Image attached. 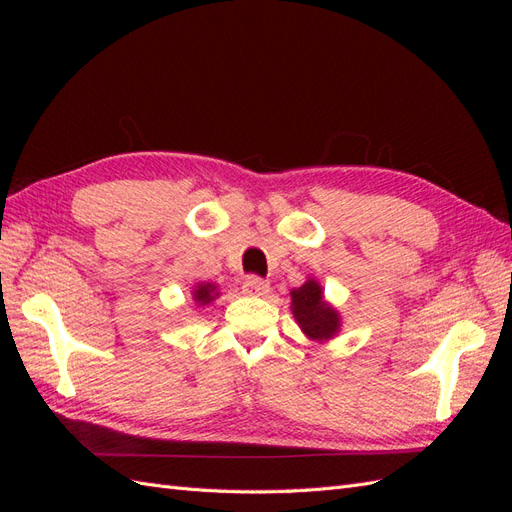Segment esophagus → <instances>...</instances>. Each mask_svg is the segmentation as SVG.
<instances>
[{"label": "esophagus", "instance_id": "obj_1", "mask_svg": "<svg viewBox=\"0 0 512 512\" xmlns=\"http://www.w3.org/2000/svg\"><path fill=\"white\" fill-rule=\"evenodd\" d=\"M269 290H271L269 282L260 280V277H256V275L247 277L245 284H243V292H245V294H250V297H267Z\"/></svg>", "mask_w": 512, "mask_h": 512}]
</instances>
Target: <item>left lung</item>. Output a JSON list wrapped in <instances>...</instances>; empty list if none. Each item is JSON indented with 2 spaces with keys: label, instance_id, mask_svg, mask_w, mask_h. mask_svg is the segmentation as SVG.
Masks as SVG:
<instances>
[{
  "label": "left lung",
  "instance_id": "obj_1",
  "mask_svg": "<svg viewBox=\"0 0 512 512\" xmlns=\"http://www.w3.org/2000/svg\"><path fill=\"white\" fill-rule=\"evenodd\" d=\"M290 312L303 335L312 342L327 344L342 331V316L337 307L324 299V290L316 277H307L303 286L290 290Z\"/></svg>",
  "mask_w": 512,
  "mask_h": 512
}]
</instances>
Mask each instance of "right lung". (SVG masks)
I'll list each match as a JSON object with an SVG mask.
<instances>
[{
	"label": "right lung",
	"mask_w": 512,
	"mask_h": 512,
	"mask_svg": "<svg viewBox=\"0 0 512 512\" xmlns=\"http://www.w3.org/2000/svg\"><path fill=\"white\" fill-rule=\"evenodd\" d=\"M218 297H220V288H218V284H213V282H198L192 288V301L198 307H207L209 303H213Z\"/></svg>",
	"instance_id": "1"
}]
</instances>
